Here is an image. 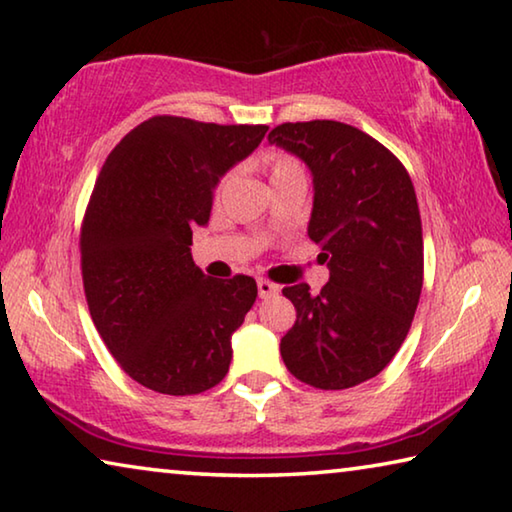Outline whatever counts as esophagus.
Masks as SVG:
<instances>
[{
	"mask_svg": "<svg viewBox=\"0 0 512 512\" xmlns=\"http://www.w3.org/2000/svg\"><path fill=\"white\" fill-rule=\"evenodd\" d=\"M257 291H259V298H271V296L278 294L280 287L262 278V280H257Z\"/></svg>",
	"mask_w": 512,
	"mask_h": 512,
	"instance_id": "1",
	"label": "esophagus"
}]
</instances>
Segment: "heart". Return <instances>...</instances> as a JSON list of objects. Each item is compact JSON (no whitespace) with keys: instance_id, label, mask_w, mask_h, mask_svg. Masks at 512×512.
Returning <instances> with one entry per match:
<instances>
[{"instance_id":"heart-1","label":"heart","mask_w":512,"mask_h":512,"mask_svg":"<svg viewBox=\"0 0 512 512\" xmlns=\"http://www.w3.org/2000/svg\"><path fill=\"white\" fill-rule=\"evenodd\" d=\"M269 175L271 184L285 180H305L303 168H300L294 157H287V154H273L269 159Z\"/></svg>"}]
</instances>
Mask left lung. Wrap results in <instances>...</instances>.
Wrapping results in <instances>:
<instances>
[{
  "label": "left lung",
  "instance_id": "1",
  "mask_svg": "<svg viewBox=\"0 0 512 512\" xmlns=\"http://www.w3.org/2000/svg\"><path fill=\"white\" fill-rule=\"evenodd\" d=\"M269 143L310 168L307 237L330 271L321 294L305 282L282 289L296 307L282 360L312 387H355L392 362L417 310L424 239L415 186L385 145L337 120L278 125Z\"/></svg>",
  "mask_w": 512,
  "mask_h": 512
}]
</instances>
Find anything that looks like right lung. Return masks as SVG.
Here are the masks:
<instances>
[{
    "label": "right lung",
    "mask_w": 512,
    "mask_h": 512,
    "mask_svg": "<svg viewBox=\"0 0 512 512\" xmlns=\"http://www.w3.org/2000/svg\"><path fill=\"white\" fill-rule=\"evenodd\" d=\"M266 125L157 116L134 127L97 175L81 275L93 323L120 367L159 394H200L225 378L232 335L257 298L248 275L212 280L191 257L214 189L253 154Z\"/></svg>",
    "instance_id": "1"
}]
</instances>
